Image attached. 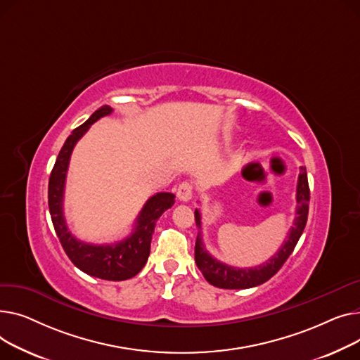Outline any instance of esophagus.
I'll list each match as a JSON object with an SVG mask.
<instances>
[{
	"label": "esophagus",
	"mask_w": 360,
	"mask_h": 360,
	"mask_svg": "<svg viewBox=\"0 0 360 360\" xmlns=\"http://www.w3.org/2000/svg\"><path fill=\"white\" fill-rule=\"evenodd\" d=\"M192 195H193V187L190 183L187 181H183L179 187H177V198L181 200V202H188L190 199H192Z\"/></svg>",
	"instance_id": "obj_1"
}]
</instances>
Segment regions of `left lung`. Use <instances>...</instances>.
I'll use <instances>...</instances> for the list:
<instances>
[{"label":"left lung","instance_id":"obj_1","mask_svg":"<svg viewBox=\"0 0 360 360\" xmlns=\"http://www.w3.org/2000/svg\"><path fill=\"white\" fill-rule=\"evenodd\" d=\"M297 214H295L293 226L289 229V234L279 248V251L273 257L269 259V262L250 267V269H240L229 266L225 263H221L215 257H212L205 250V245L202 243V221H200V212L195 210V219L196 226L199 229L196 245H195V260L202 271L203 278L217 288L222 289H247L255 288L264 282H267L271 276L276 274L283 263L288 260V257L292 255L295 245L298 244L304 228L307 225L308 219V209H309V186H308V177H307V168L301 167V173L298 177V186H297Z\"/></svg>","mask_w":360,"mask_h":360}]
</instances>
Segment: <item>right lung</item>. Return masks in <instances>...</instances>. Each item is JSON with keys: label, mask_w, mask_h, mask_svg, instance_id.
I'll return each mask as SVG.
<instances>
[{"label": "right lung", "mask_w": 360, "mask_h": 360, "mask_svg": "<svg viewBox=\"0 0 360 360\" xmlns=\"http://www.w3.org/2000/svg\"><path fill=\"white\" fill-rule=\"evenodd\" d=\"M112 112L110 105H101L67 138L49 177L48 203L56 236L70 260L79 270L104 281H126L134 278L145 266L150 256L155 224L165 210L174 205L176 196L165 192L151 196L141 209L132 234L115 244L97 245L77 240L70 232L63 217V192L74 146L94 122L109 116Z\"/></svg>", "instance_id": "1"}]
</instances>
